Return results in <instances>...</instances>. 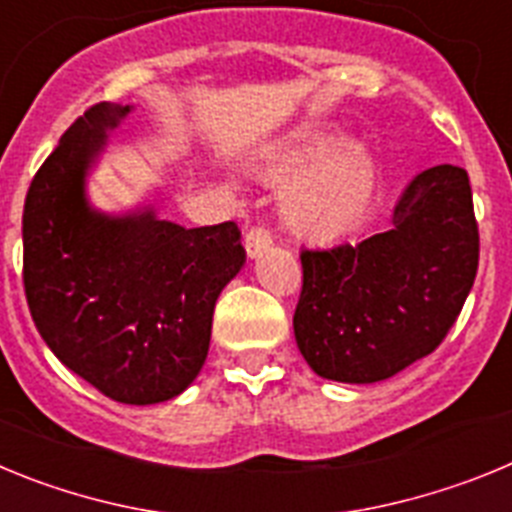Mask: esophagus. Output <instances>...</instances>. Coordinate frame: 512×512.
I'll return each instance as SVG.
<instances>
[{
    "label": "esophagus",
    "instance_id": "obj_1",
    "mask_svg": "<svg viewBox=\"0 0 512 512\" xmlns=\"http://www.w3.org/2000/svg\"><path fill=\"white\" fill-rule=\"evenodd\" d=\"M243 246H246L248 256H251V259H256L261 251H266V248L271 246L269 230H266L264 225H253V228L246 233V238H243Z\"/></svg>",
    "mask_w": 512,
    "mask_h": 512
}]
</instances>
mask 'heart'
Segmentation results:
<instances>
[{"mask_svg": "<svg viewBox=\"0 0 512 512\" xmlns=\"http://www.w3.org/2000/svg\"><path fill=\"white\" fill-rule=\"evenodd\" d=\"M330 140L333 135L328 133L305 135L269 169L274 179H289L316 158L284 194L287 223L310 238H336L346 233L359 223L377 187L372 153L361 143H341L324 154Z\"/></svg>", "mask_w": 512, "mask_h": 512, "instance_id": "b5f03b06", "label": "heart"}]
</instances>
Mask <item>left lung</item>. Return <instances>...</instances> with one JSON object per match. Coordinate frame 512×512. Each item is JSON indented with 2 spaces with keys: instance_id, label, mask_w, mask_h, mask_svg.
Instances as JSON below:
<instances>
[{
  "instance_id": "1",
  "label": "left lung",
  "mask_w": 512,
  "mask_h": 512,
  "mask_svg": "<svg viewBox=\"0 0 512 512\" xmlns=\"http://www.w3.org/2000/svg\"><path fill=\"white\" fill-rule=\"evenodd\" d=\"M300 354L318 377L372 384L433 354L477 277L479 230L461 166L425 169L390 228L356 246L302 251Z\"/></svg>"
}]
</instances>
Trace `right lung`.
Listing matches in <instances>:
<instances>
[{
  "mask_svg": "<svg viewBox=\"0 0 512 512\" xmlns=\"http://www.w3.org/2000/svg\"><path fill=\"white\" fill-rule=\"evenodd\" d=\"M130 107L94 104L27 189L22 282L56 359L102 395L153 405L182 395L207 359L212 312L246 264L235 223L182 228L153 207L107 215L87 176Z\"/></svg>",
  "mask_w": 512,
  "mask_h": 512,
  "instance_id": "add662e5",
  "label": "right lung"
}]
</instances>
